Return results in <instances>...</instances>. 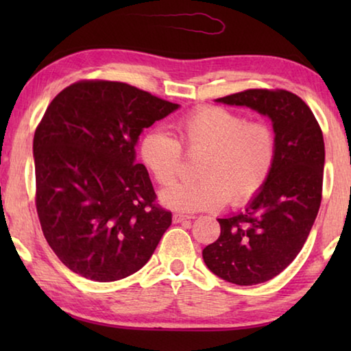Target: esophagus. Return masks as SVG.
Masks as SVG:
<instances>
[{
	"label": "esophagus",
	"mask_w": 351,
	"mask_h": 351,
	"mask_svg": "<svg viewBox=\"0 0 351 351\" xmlns=\"http://www.w3.org/2000/svg\"><path fill=\"white\" fill-rule=\"evenodd\" d=\"M192 217H189V215H182V213H175L173 215V223H182V221H186V219H190Z\"/></svg>",
	"instance_id": "34e87169"
}]
</instances>
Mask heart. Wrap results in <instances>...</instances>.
Wrapping results in <instances>:
<instances>
[{"mask_svg": "<svg viewBox=\"0 0 351 351\" xmlns=\"http://www.w3.org/2000/svg\"><path fill=\"white\" fill-rule=\"evenodd\" d=\"M178 139L152 128L139 142V158L162 186L175 180L187 154H203L201 180L178 182L161 192L164 206L180 212L218 210L230 201L243 206L266 186L277 158L276 133L268 123L247 122L223 106H199L176 123Z\"/></svg>", "mask_w": 351, "mask_h": 351, "instance_id": "heart-1", "label": "heart"}]
</instances>
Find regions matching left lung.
<instances>
[{"mask_svg": "<svg viewBox=\"0 0 351 351\" xmlns=\"http://www.w3.org/2000/svg\"><path fill=\"white\" fill-rule=\"evenodd\" d=\"M217 102L268 116L277 139L266 186L245 210L218 218L221 234L203 249L213 274L249 287L280 274L310 235L322 201L324 136L310 106L287 90H246Z\"/></svg>", "mask_w": 351, "mask_h": 351, "instance_id": "1", "label": "left lung"}]
</instances>
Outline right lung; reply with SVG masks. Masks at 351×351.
<instances>
[{
  "mask_svg": "<svg viewBox=\"0 0 351 351\" xmlns=\"http://www.w3.org/2000/svg\"><path fill=\"white\" fill-rule=\"evenodd\" d=\"M178 104L122 82H75L47 106L34 134L35 206L64 266L94 282L134 274L171 224L156 204L136 142Z\"/></svg>",
  "mask_w": 351,
  "mask_h": 351,
  "instance_id": "1",
  "label": "right lung"
}]
</instances>
